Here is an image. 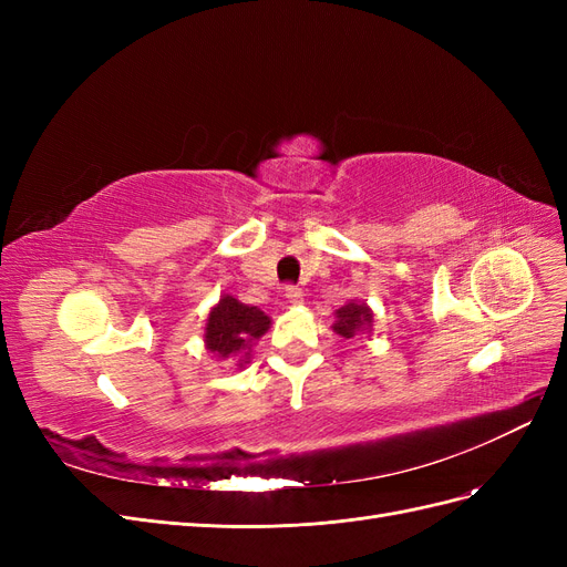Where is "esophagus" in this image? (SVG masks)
<instances>
[{
    "label": "esophagus",
    "mask_w": 567,
    "mask_h": 567,
    "mask_svg": "<svg viewBox=\"0 0 567 567\" xmlns=\"http://www.w3.org/2000/svg\"><path fill=\"white\" fill-rule=\"evenodd\" d=\"M286 298L288 302H302V288L296 284H288L286 286Z\"/></svg>",
    "instance_id": "obj_1"
}]
</instances>
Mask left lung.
Wrapping results in <instances>:
<instances>
[{"instance_id":"left-lung-1","label":"left lung","mask_w":567,"mask_h":567,"mask_svg":"<svg viewBox=\"0 0 567 567\" xmlns=\"http://www.w3.org/2000/svg\"><path fill=\"white\" fill-rule=\"evenodd\" d=\"M338 321L333 323V331L342 338H352L357 331L362 329H369L371 326V312L367 305H357V302H350L346 307H340V310L336 312Z\"/></svg>"}]
</instances>
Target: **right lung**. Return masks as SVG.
<instances>
[{"label": "right lung", "mask_w": 567, "mask_h": 567, "mask_svg": "<svg viewBox=\"0 0 567 567\" xmlns=\"http://www.w3.org/2000/svg\"><path fill=\"white\" fill-rule=\"evenodd\" d=\"M269 329V317L244 302L225 296L210 312L205 326V346L219 357L250 350V342ZM248 354V352H246Z\"/></svg>", "instance_id": "right-lung-1"}]
</instances>
